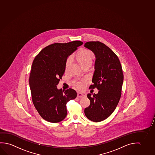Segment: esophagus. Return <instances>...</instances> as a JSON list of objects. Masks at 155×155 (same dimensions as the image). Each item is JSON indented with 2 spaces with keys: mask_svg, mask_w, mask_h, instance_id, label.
Segmentation results:
<instances>
[{
  "mask_svg": "<svg viewBox=\"0 0 155 155\" xmlns=\"http://www.w3.org/2000/svg\"><path fill=\"white\" fill-rule=\"evenodd\" d=\"M78 97L79 98H83V97H85V95L84 94L80 93L78 94Z\"/></svg>",
  "mask_w": 155,
  "mask_h": 155,
  "instance_id": "obj_1",
  "label": "esophagus"
}]
</instances>
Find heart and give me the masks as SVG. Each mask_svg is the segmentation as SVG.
Returning a JSON list of instances; mask_svg holds the SVG:
<instances>
[{"mask_svg":"<svg viewBox=\"0 0 155 155\" xmlns=\"http://www.w3.org/2000/svg\"><path fill=\"white\" fill-rule=\"evenodd\" d=\"M74 57H75L76 60L78 61L81 67L83 66L86 64H90L92 61V56H91V52L88 49H81L76 53L75 56L69 57L67 59L66 62V70L68 69L69 66L71 64L72 58ZM86 82H87V79H75L74 81H73V86L76 88L81 90L84 88V84H86Z\"/></svg>","mask_w":155,"mask_h":155,"instance_id":"obj_1","label":"heart"}]
</instances>
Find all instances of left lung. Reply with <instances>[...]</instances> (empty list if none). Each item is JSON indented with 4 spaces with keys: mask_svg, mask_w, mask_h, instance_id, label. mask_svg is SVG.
<instances>
[{
    "mask_svg": "<svg viewBox=\"0 0 155 155\" xmlns=\"http://www.w3.org/2000/svg\"><path fill=\"white\" fill-rule=\"evenodd\" d=\"M84 47L91 49L96 56L93 84L98 93L88 94L90 106L84 114L89 120L98 122L108 118L115 110L120 100L123 82V71L118 57L106 45L100 41H89Z\"/></svg>",
    "mask_w": 155,
    "mask_h": 155,
    "instance_id": "1",
    "label": "left lung"
}]
</instances>
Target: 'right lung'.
Masks as SVG:
<instances>
[{"mask_svg":"<svg viewBox=\"0 0 155 155\" xmlns=\"http://www.w3.org/2000/svg\"><path fill=\"white\" fill-rule=\"evenodd\" d=\"M82 44L76 40L49 45L33 61L29 78L32 102L45 120L58 123L64 120L67 103L77 96L74 89H58L57 86L65 71L67 58Z\"/></svg>","mask_w":155,"mask_h":155,"instance_id":"obj_1","label":"right lung"}]
</instances>
